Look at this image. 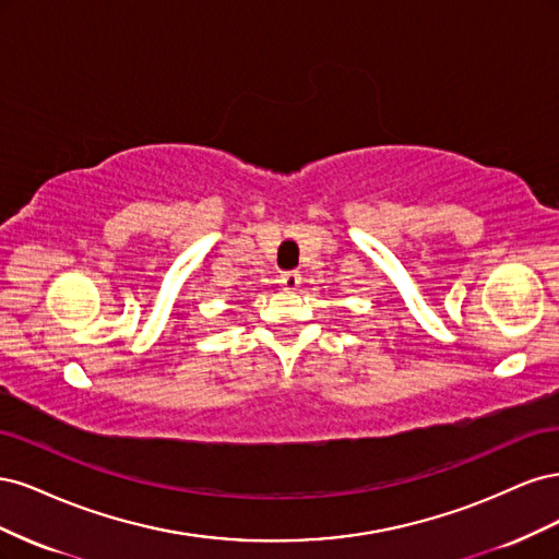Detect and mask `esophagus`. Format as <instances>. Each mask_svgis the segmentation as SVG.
Listing matches in <instances>:
<instances>
[{
  "label": "esophagus",
  "mask_w": 559,
  "mask_h": 559,
  "mask_svg": "<svg viewBox=\"0 0 559 559\" xmlns=\"http://www.w3.org/2000/svg\"><path fill=\"white\" fill-rule=\"evenodd\" d=\"M277 282H280L282 289H286V292H296L298 286H300V273H296V270H292V273H282Z\"/></svg>",
  "instance_id": "34e87169"
}]
</instances>
